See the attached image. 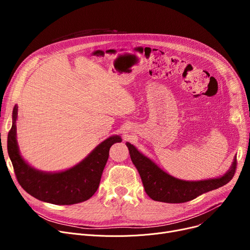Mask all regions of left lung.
<instances>
[{"label":"left lung","instance_id":"1","mask_svg":"<svg viewBox=\"0 0 250 250\" xmlns=\"http://www.w3.org/2000/svg\"><path fill=\"white\" fill-rule=\"evenodd\" d=\"M130 159L138 169L145 191L157 202L179 204L191 201L209 190L217 189L232 179L236 169V158L228 171L221 177L199 181H187L169 175L138 149L126 143Z\"/></svg>","mask_w":250,"mask_h":250}]
</instances>
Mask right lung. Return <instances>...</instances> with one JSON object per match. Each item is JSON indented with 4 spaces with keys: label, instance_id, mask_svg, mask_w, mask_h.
I'll list each match as a JSON object with an SVG mask.
<instances>
[{
    "label": "right lung",
    "instance_id": "1",
    "mask_svg": "<svg viewBox=\"0 0 250 250\" xmlns=\"http://www.w3.org/2000/svg\"><path fill=\"white\" fill-rule=\"evenodd\" d=\"M18 106L13 109V124L8 134V154L19 185L35 199L55 205H74L89 200L100 183L101 175L114 143L122 142L120 136L103 141L86 158L62 172H43L24 161L16 140Z\"/></svg>",
    "mask_w": 250,
    "mask_h": 250
}]
</instances>
